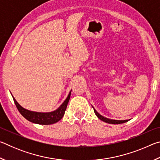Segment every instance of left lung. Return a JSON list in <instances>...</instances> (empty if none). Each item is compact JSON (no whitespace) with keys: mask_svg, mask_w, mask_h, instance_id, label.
<instances>
[{"mask_svg":"<svg viewBox=\"0 0 160 160\" xmlns=\"http://www.w3.org/2000/svg\"><path fill=\"white\" fill-rule=\"evenodd\" d=\"M94 109V112L95 113L96 116L98 117L100 120L104 121V122H106L107 123H111V124H120V123H126L128 121V120H113V119H110V118H107L106 117H104V116H102L101 114H99V113L97 112L96 109Z\"/></svg>","mask_w":160,"mask_h":160,"instance_id":"left-lung-1","label":"left lung"}]
</instances>
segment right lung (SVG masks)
<instances>
[{
	"label": "right lung",
	"mask_w": 160,
	"mask_h": 160,
	"mask_svg": "<svg viewBox=\"0 0 160 160\" xmlns=\"http://www.w3.org/2000/svg\"><path fill=\"white\" fill-rule=\"evenodd\" d=\"M70 94H71V90L68 94V96L67 97L66 100L63 102L60 107H59L57 109L51 112H32V111H29L23 108L18 102L16 101L15 99L13 97V100L17 107L20 113L27 120H28L30 122L37 124H41V125H51V124L55 123L58 122L63 118V116L66 112L68 103L69 102Z\"/></svg>",
	"instance_id": "obj_1"
}]
</instances>
